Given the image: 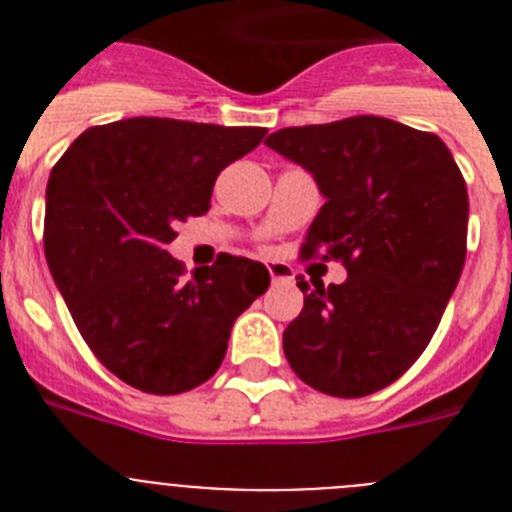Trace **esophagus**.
Wrapping results in <instances>:
<instances>
[{
    "instance_id": "esophagus-1",
    "label": "esophagus",
    "mask_w": 512,
    "mask_h": 512,
    "mask_svg": "<svg viewBox=\"0 0 512 512\" xmlns=\"http://www.w3.org/2000/svg\"><path fill=\"white\" fill-rule=\"evenodd\" d=\"M269 274L274 284H289L292 279H295V271H292V266L287 264H269Z\"/></svg>"
}]
</instances>
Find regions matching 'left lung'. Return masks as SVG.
Here are the masks:
<instances>
[{"instance_id": "obj_1", "label": "left lung", "mask_w": 512, "mask_h": 512, "mask_svg": "<svg viewBox=\"0 0 512 512\" xmlns=\"http://www.w3.org/2000/svg\"><path fill=\"white\" fill-rule=\"evenodd\" d=\"M266 146L305 166L325 197L305 259L348 277L297 287L305 307L284 356L312 390L366 397L400 379L431 343L467 259V182L438 135L356 115L282 128Z\"/></svg>"}]
</instances>
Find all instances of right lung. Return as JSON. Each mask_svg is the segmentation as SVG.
Here are the masks:
<instances>
[{
    "label": "right lung",
    "instance_id": "right-lung-1",
    "mask_svg": "<svg viewBox=\"0 0 512 512\" xmlns=\"http://www.w3.org/2000/svg\"><path fill=\"white\" fill-rule=\"evenodd\" d=\"M266 128L169 117L94 125L53 166L45 261L81 338L117 379L148 395L194 390L220 369L235 318L269 271L220 253L184 279L166 246L176 223L210 210L220 171Z\"/></svg>",
    "mask_w": 512,
    "mask_h": 512
}]
</instances>
